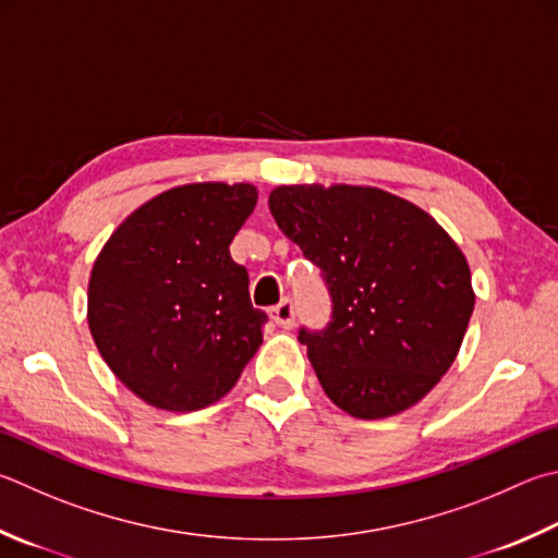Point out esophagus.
Instances as JSON below:
<instances>
[{"mask_svg":"<svg viewBox=\"0 0 558 558\" xmlns=\"http://www.w3.org/2000/svg\"><path fill=\"white\" fill-rule=\"evenodd\" d=\"M270 317L278 324V327L292 329V324H295V305H292L290 300H282L278 307L270 310Z\"/></svg>","mask_w":558,"mask_h":558,"instance_id":"obj_1","label":"esophagus"}]
</instances>
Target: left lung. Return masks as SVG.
Masks as SVG:
<instances>
[{"label": "left lung", "instance_id": "8db88e82", "mask_svg": "<svg viewBox=\"0 0 558 558\" xmlns=\"http://www.w3.org/2000/svg\"><path fill=\"white\" fill-rule=\"evenodd\" d=\"M268 207L329 288V327L298 337L327 398L359 420L420 402L469 329L463 251L427 211L380 187L280 185Z\"/></svg>", "mask_w": 558, "mask_h": 558}]
</instances>
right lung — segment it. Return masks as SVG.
Instances as JSON below:
<instances>
[{
    "mask_svg": "<svg viewBox=\"0 0 558 558\" xmlns=\"http://www.w3.org/2000/svg\"><path fill=\"white\" fill-rule=\"evenodd\" d=\"M248 182H192L121 221L87 288L89 333L111 373L154 408L195 412L234 388L266 312L229 246L256 207Z\"/></svg>",
    "mask_w": 558,
    "mask_h": 558,
    "instance_id": "right-lung-1",
    "label": "right lung"
}]
</instances>
